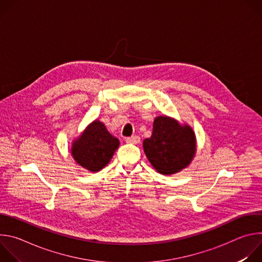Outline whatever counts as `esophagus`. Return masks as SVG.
Masks as SVG:
<instances>
[{"mask_svg": "<svg viewBox=\"0 0 262 262\" xmlns=\"http://www.w3.org/2000/svg\"><path fill=\"white\" fill-rule=\"evenodd\" d=\"M140 137L139 136H132L125 139L126 143H130V144H139L140 143Z\"/></svg>", "mask_w": 262, "mask_h": 262, "instance_id": "esophagus-1", "label": "esophagus"}]
</instances>
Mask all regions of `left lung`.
Instances as JSON below:
<instances>
[{
	"label": "left lung",
	"instance_id": "8db88e82",
	"mask_svg": "<svg viewBox=\"0 0 262 262\" xmlns=\"http://www.w3.org/2000/svg\"><path fill=\"white\" fill-rule=\"evenodd\" d=\"M143 148L159 173L172 175L191 165L197 151V140L189 124L164 115L156 117L152 135L143 141Z\"/></svg>",
	"mask_w": 262,
	"mask_h": 262
}]
</instances>
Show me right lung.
<instances>
[{"label":"right lung","instance_id":"right-lung-1","mask_svg":"<svg viewBox=\"0 0 262 262\" xmlns=\"http://www.w3.org/2000/svg\"><path fill=\"white\" fill-rule=\"evenodd\" d=\"M119 144V140L108 133L104 124L95 119L71 142L70 154L84 169L98 172L110 163Z\"/></svg>","mask_w":262,"mask_h":262}]
</instances>
